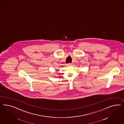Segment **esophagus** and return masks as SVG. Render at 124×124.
<instances>
[{
  "mask_svg": "<svg viewBox=\"0 0 124 124\" xmlns=\"http://www.w3.org/2000/svg\"><path fill=\"white\" fill-rule=\"evenodd\" d=\"M67 65L68 66H71L72 65V64L71 63H68L67 64Z\"/></svg>",
  "mask_w": 124,
  "mask_h": 124,
  "instance_id": "esophagus-1",
  "label": "esophagus"
}]
</instances>
